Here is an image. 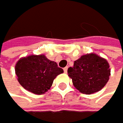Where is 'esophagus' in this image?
<instances>
[{
    "instance_id": "obj_1",
    "label": "esophagus",
    "mask_w": 123,
    "mask_h": 123,
    "mask_svg": "<svg viewBox=\"0 0 123 123\" xmlns=\"http://www.w3.org/2000/svg\"><path fill=\"white\" fill-rule=\"evenodd\" d=\"M67 72H68V67H65V68H64V72L67 73Z\"/></svg>"
}]
</instances>
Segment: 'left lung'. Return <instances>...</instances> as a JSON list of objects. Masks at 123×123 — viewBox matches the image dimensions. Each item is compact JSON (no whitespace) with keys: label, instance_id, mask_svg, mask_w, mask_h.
Segmentation results:
<instances>
[{"label":"left lung","instance_id":"1","mask_svg":"<svg viewBox=\"0 0 123 123\" xmlns=\"http://www.w3.org/2000/svg\"><path fill=\"white\" fill-rule=\"evenodd\" d=\"M68 76L80 92L92 94L100 91L109 81L110 68L108 62L91 53L82 55L68 69Z\"/></svg>","mask_w":123,"mask_h":123}]
</instances>
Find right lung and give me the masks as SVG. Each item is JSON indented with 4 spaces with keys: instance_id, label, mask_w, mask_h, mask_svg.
<instances>
[{
    "instance_id": "obj_1",
    "label": "right lung",
    "mask_w": 123,
    "mask_h": 123,
    "mask_svg": "<svg viewBox=\"0 0 123 123\" xmlns=\"http://www.w3.org/2000/svg\"><path fill=\"white\" fill-rule=\"evenodd\" d=\"M63 72L56 62L50 61L44 55L22 58L15 65L19 83L26 90L37 95L47 92L56 76Z\"/></svg>"
}]
</instances>
